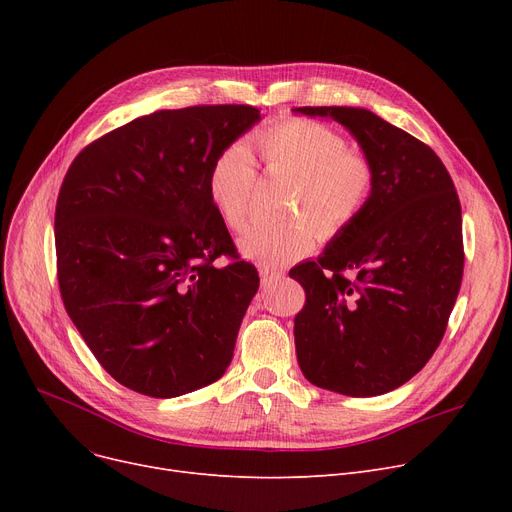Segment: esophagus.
<instances>
[{"mask_svg":"<svg viewBox=\"0 0 512 512\" xmlns=\"http://www.w3.org/2000/svg\"><path fill=\"white\" fill-rule=\"evenodd\" d=\"M259 276H261V284L263 286H270V284H274V282L284 278V274L280 270H274V267H267V265L259 267Z\"/></svg>","mask_w":512,"mask_h":512,"instance_id":"obj_1","label":"esophagus"}]
</instances>
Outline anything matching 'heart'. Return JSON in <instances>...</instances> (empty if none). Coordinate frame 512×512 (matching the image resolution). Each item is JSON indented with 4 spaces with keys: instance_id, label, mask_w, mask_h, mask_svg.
<instances>
[{
    "instance_id": "b5f03b06",
    "label": "heart",
    "mask_w": 512,
    "mask_h": 512,
    "mask_svg": "<svg viewBox=\"0 0 512 512\" xmlns=\"http://www.w3.org/2000/svg\"><path fill=\"white\" fill-rule=\"evenodd\" d=\"M267 172L294 178L286 222H259L240 238V253L263 265H284L307 255L317 232L332 238L365 211L373 188V161L351 149L342 134L315 120H282L253 137ZM257 182L255 159L245 143H230L213 155L205 174L207 197L220 220L245 230Z\"/></svg>"
}]
</instances>
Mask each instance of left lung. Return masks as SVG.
<instances>
[{
    "mask_svg": "<svg viewBox=\"0 0 512 512\" xmlns=\"http://www.w3.org/2000/svg\"><path fill=\"white\" fill-rule=\"evenodd\" d=\"M351 130L373 161L359 218L317 261L290 270L307 294L294 317L305 378L346 396H378L432 359L463 280L461 201L442 159L361 107H299Z\"/></svg>",
    "mask_w": 512,
    "mask_h": 512,
    "instance_id": "8db88e82",
    "label": "left lung"
}]
</instances>
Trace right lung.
<instances>
[{"mask_svg":"<svg viewBox=\"0 0 512 512\" xmlns=\"http://www.w3.org/2000/svg\"><path fill=\"white\" fill-rule=\"evenodd\" d=\"M259 118L230 103L153 112L87 145L64 176L62 301L99 365L134 392H193L232 361L259 274L238 257L205 174ZM222 254L224 268L212 263Z\"/></svg>","mask_w":512,"mask_h":512,"instance_id":"obj_1","label":"right lung"}]
</instances>
